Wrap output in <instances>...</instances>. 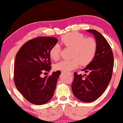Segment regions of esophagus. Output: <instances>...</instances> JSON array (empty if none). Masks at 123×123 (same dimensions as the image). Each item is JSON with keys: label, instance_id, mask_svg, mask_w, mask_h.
Returning <instances> with one entry per match:
<instances>
[{"label": "esophagus", "instance_id": "esophagus-1", "mask_svg": "<svg viewBox=\"0 0 123 123\" xmlns=\"http://www.w3.org/2000/svg\"><path fill=\"white\" fill-rule=\"evenodd\" d=\"M68 74H70V75H72V74H73V73L69 72V73H68Z\"/></svg>", "mask_w": 123, "mask_h": 123}]
</instances>
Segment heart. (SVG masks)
Returning <instances> with one entry per match:
<instances>
[{"mask_svg":"<svg viewBox=\"0 0 123 123\" xmlns=\"http://www.w3.org/2000/svg\"><path fill=\"white\" fill-rule=\"evenodd\" d=\"M61 43L66 48L71 49L70 60H62L56 63V70L68 72L77 68L79 63L86 66L92 62L97 50V42L92 37H86L78 32H72L62 35ZM61 49L58 44H55L49 51V55L53 60L57 61L60 58Z\"/></svg>","mask_w":123,"mask_h":123,"instance_id":"obj_1","label":"heart"}]
</instances>
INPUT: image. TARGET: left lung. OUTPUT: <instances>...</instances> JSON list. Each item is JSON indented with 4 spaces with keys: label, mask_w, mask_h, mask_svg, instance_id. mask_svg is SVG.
<instances>
[{
    "label": "left lung",
    "mask_w": 123,
    "mask_h": 123,
    "mask_svg": "<svg viewBox=\"0 0 123 123\" xmlns=\"http://www.w3.org/2000/svg\"><path fill=\"white\" fill-rule=\"evenodd\" d=\"M95 36L97 43V53L94 60L82 70L88 75L84 79L81 74L74 73L72 90L77 99L84 102H91L97 99L111 81L114 66L111 48L107 40L96 30H88Z\"/></svg>",
    "instance_id": "1"
}]
</instances>
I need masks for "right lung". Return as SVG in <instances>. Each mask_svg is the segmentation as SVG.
<instances>
[{
    "instance_id": "right-lung-1",
    "label": "right lung",
    "mask_w": 123,
    "mask_h": 123,
    "mask_svg": "<svg viewBox=\"0 0 123 123\" xmlns=\"http://www.w3.org/2000/svg\"><path fill=\"white\" fill-rule=\"evenodd\" d=\"M54 37L41 36L25 43L15 56L14 81L15 87L27 101L35 105L46 104L54 95L60 70L51 75H40L51 68L49 51L57 44Z\"/></svg>"
}]
</instances>
